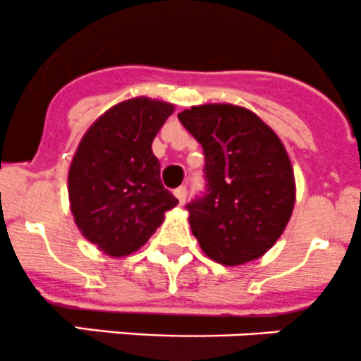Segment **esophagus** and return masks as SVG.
<instances>
[{"label": "esophagus", "mask_w": 361, "mask_h": 361, "mask_svg": "<svg viewBox=\"0 0 361 361\" xmlns=\"http://www.w3.org/2000/svg\"><path fill=\"white\" fill-rule=\"evenodd\" d=\"M174 195H176L178 202H180V206H183L185 201H187V188L185 187H180L174 190Z\"/></svg>", "instance_id": "esophagus-1"}]
</instances>
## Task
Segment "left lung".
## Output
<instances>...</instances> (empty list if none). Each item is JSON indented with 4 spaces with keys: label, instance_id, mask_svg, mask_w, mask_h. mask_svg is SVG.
<instances>
[{
    "label": "left lung",
    "instance_id": "8db88e82",
    "mask_svg": "<svg viewBox=\"0 0 361 361\" xmlns=\"http://www.w3.org/2000/svg\"><path fill=\"white\" fill-rule=\"evenodd\" d=\"M206 155V194L187 206L192 234L211 260L235 267L267 253L295 206L293 167L278 134L228 103L178 113Z\"/></svg>",
    "mask_w": 361,
    "mask_h": 361
}]
</instances>
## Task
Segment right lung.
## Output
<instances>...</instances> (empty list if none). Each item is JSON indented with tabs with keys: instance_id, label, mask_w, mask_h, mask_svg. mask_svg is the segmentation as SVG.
Returning <instances> with one entry per match:
<instances>
[{
	"instance_id": "right-lung-1",
	"label": "right lung",
	"mask_w": 361,
	"mask_h": 361,
	"mask_svg": "<svg viewBox=\"0 0 361 361\" xmlns=\"http://www.w3.org/2000/svg\"><path fill=\"white\" fill-rule=\"evenodd\" d=\"M174 104L133 97L106 110L80 140L68 173L69 207L83 238L120 258L147 245L178 199L162 187L152 143Z\"/></svg>"
}]
</instances>
